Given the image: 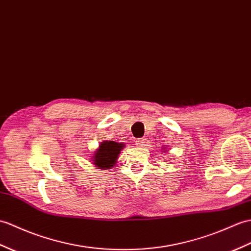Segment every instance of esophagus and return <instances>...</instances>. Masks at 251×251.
<instances>
[{
  "instance_id": "esophagus-1",
  "label": "esophagus",
  "mask_w": 251,
  "mask_h": 251,
  "mask_svg": "<svg viewBox=\"0 0 251 251\" xmlns=\"http://www.w3.org/2000/svg\"><path fill=\"white\" fill-rule=\"evenodd\" d=\"M144 143H145V139H139L136 141L137 147H143Z\"/></svg>"
}]
</instances>
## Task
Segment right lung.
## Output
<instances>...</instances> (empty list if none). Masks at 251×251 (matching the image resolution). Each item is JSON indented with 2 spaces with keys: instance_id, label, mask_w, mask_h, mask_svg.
<instances>
[{
  "instance_id": "1",
  "label": "right lung",
  "mask_w": 251,
  "mask_h": 251,
  "mask_svg": "<svg viewBox=\"0 0 251 251\" xmlns=\"http://www.w3.org/2000/svg\"><path fill=\"white\" fill-rule=\"evenodd\" d=\"M124 148V144L114 141H103L100 143V147L96 151L93 156V161L99 169H110L114 166L118 156L121 153V150Z\"/></svg>"
}]
</instances>
